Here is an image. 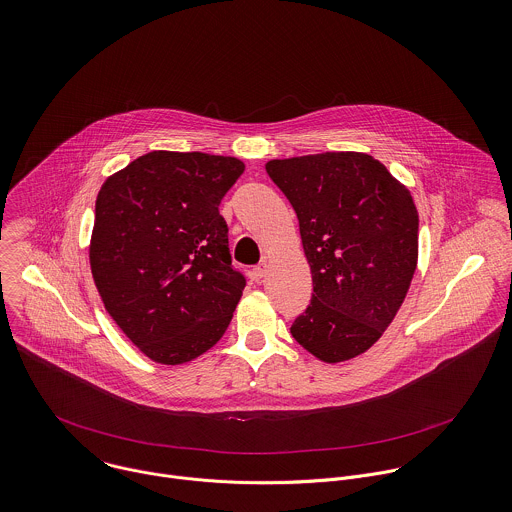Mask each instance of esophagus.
<instances>
[{
	"instance_id": "obj_1",
	"label": "esophagus",
	"mask_w": 512,
	"mask_h": 512,
	"mask_svg": "<svg viewBox=\"0 0 512 512\" xmlns=\"http://www.w3.org/2000/svg\"><path fill=\"white\" fill-rule=\"evenodd\" d=\"M267 271H269V265H267V261H263V263H259V265L251 271V275H253L255 281H261V279L267 275Z\"/></svg>"
}]
</instances>
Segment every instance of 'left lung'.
I'll list each match as a JSON object with an SVG mask.
<instances>
[{
	"label": "left lung",
	"mask_w": 512,
	"mask_h": 512,
	"mask_svg": "<svg viewBox=\"0 0 512 512\" xmlns=\"http://www.w3.org/2000/svg\"><path fill=\"white\" fill-rule=\"evenodd\" d=\"M299 217L312 301L293 338L326 364L366 352L402 307L417 267L419 215L408 188L364 152L265 164Z\"/></svg>",
	"instance_id": "1"
}]
</instances>
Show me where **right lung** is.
I'll return each mask as SVG.
<instances>
[{
    "mask_svg": "<svg viewBox=\"0 0 512 512\" xmlns=\"http://www.w3.org/2000/svg\"><path fill=\"white\" fill-rule=\"evenodd\" d=\"M243 170L233 156L154 150L97 196L95 285L118 328L158 364L202 356L233 318L245 279L231 267L219 204Z\"/></svg>",
    "mask_w": 512,
    "mask_h": 512,
    "instance_id": "add662e5",
    "label": "right lung"
}]
</instances>
